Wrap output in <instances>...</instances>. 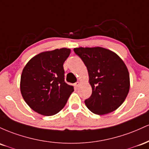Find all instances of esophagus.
Returning a JSON list of instances; mask_svg holds the SVG:
<instances>
[{"label": "esophagus", "mask_w": 149, "mask_h": 149, "mask_svg": "<svg viewBox=\"0 0 149 149\" xmlns=\"http://www.w3.org/2000/svg\"><path fill=\"white\" fill-rule=\"evenodd\" d=\"M79 84H80V83H79V81H77L76 83H74V86L76 88H77L78 86H79Z\"/></svg>", "instance_id": "esophagus-1"}]
</instances>
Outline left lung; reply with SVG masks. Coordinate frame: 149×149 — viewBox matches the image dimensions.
<instances>
[{"label":"left lung","instance_id":"left-lung-1","mask_svg":"<svg viewBox=\"0 0 149 149\" xmlns=\"http://www.w3.org/2000/svg\"><path fill=\"white\" fill-rule=\"evenodd\" d=\"M74 53L87 68L91 96L84 101L94 114L105 115L123 104L130 90L127 66L116 53L101 47L76 48Z\"/></svg>","mask_w":149,"mask_h":149}]
</instances>
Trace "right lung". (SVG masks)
<instances>
[{
	"instance_id": "add662e5",
	"label": "right lung",
	"mask_w": 149,
	"mask_h": 149,
	"mask_svg": "<svg viewBox=\"0 0 149 149\" xmlns=\"http://www.w3.org/2000/svg\"><path fill=\"white\" fill-rule=\"evenodd\" d=\"M70 49L61 48L36 55L21 75L20 91L33 111L45 116L56 115L65 106L74 87L65 81L63 63Z\"/></svg>"
}]
</instances>
